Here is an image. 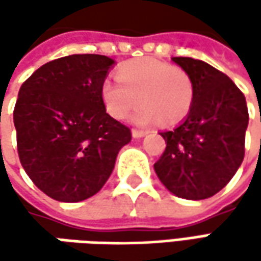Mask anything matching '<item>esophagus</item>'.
<instances>
[{"label":"esophagus","mask_w":261,"mask_h":261,"mask_svg":"<svg viewBox=\"0 0 261 261\" xmlns=\"http://www.w3.org/2000/svg\"><path fill=\"white\" fill-rule=\"evenodd\" d=\"M146 135V130H141V129H132V136L134 138H142Z\"/></svg>","instance_id":"1"}]
</instances>
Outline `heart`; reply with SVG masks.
I'll list each match as a JSON object with an SVG mask.
<instances>
[{"instance_id":"heart-1","label":"heart","mask_w":261,"mask_h":261,"mask_svg":"<svg viewBox=\"0 0 261 261\" xmlns=\"http://www.w3.org/2000/svg\"><path fill=\"white\" fill-rule=\"evenodd\" d=\"M113 83L101 84V101L107 113L123 120L138 103L135 122L148 125L163 119L175 123L189 115L193 103V83L185 69L155 58H136L117 66Z\"/></svg>"}]
</instances>
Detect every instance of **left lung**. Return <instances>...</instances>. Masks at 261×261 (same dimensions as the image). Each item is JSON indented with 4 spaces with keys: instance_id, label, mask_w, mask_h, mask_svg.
Here are the masks:
<instances>
[{
    "instance_id": "left-lung-1",
    "label": "left lung",
    "mask_w": 261,
    "mask_h": 261,
    "mask_svg": "<svg viewBox=\"0 0 261 261\" xmlns=\"http://www.w3.org/2000/svg\"><path fill=\"white\" fill-rule=\"evenodd\" d=\"M173 61L192 78L195 95L185 122L161 132L167 145L154 168L171 193L202 200L222 190L244 160L246 97L229 76L203 61Z\"/></svg>"
}]
</instances>
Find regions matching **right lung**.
Returning a JSON list of instances; mask_svg holds the SVG:
<instances>
[{
    "mask_svg": "<svg viewBox=\"0 0 261 261\" xmlns=\"http://www.w3.org/2000/svg\"><path fill=\"white\" fill-rule=\"evenodd\" d=\"M113 59L78 54L50 61L23 83L14 107L27 175L59 202H81L107 181L130 129L106 113L101 84Z\"/></svg>",
    "mask_w": 261,
    "mask_h": 261,
    "instance_id": "add662e5",
    "label": "right lung"
}]
</instances>
